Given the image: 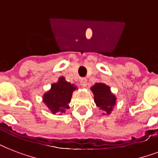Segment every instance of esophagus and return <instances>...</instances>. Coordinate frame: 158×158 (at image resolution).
I'll list each match as a JSON object with an SVG mask.
<instances>
[{"mask_svg": "<svg viewBox=\"0 0 158 158\" xmlns=\"http://www.w3.org/2000/svg\"><path fill=\"white\" fill-rule=\"evenodd\" d=\"M80 84L82 85V87H86L87 86V79L83 78V79H80Z\"/></svg>", "mask_w": 158, "mask_h": 158, "instance_id": "esophagus-1", "label": "esophagus"}]
</instances>
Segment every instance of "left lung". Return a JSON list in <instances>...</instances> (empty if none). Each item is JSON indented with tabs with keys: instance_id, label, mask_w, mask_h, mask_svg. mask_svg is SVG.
I'll list each match as a JSON object with an SVG mask.
<instances>
[{
	"instance_id": "1",
	"label": "left lung",
	"mask_w": 158,
	"mask_h": 158,
	"mask_svg": "<svg viewBox=\"0 0 158 158\" xmlns=\"http://www.w3.org/2000/svg\"><path fill=\"white\" fill-rule=\"evenodd\" d=\"M91 90L94 95V102L97 106L109 115L116 103V98L110 92V87L103 83H96L92 87Z\"/></svg>"
}]
</instances>
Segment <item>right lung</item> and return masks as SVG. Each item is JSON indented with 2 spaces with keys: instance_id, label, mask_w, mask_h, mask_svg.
<instances>
[{
  "instance_id": "add662e5",
  "label": "right lung",
  "mask_w": 158,
  "mask_h": 158,
  "mask_svg": "<svg viewBox=\"0 0 158 158\" xmlns=\"http://www.w3.org/2000/svg\"><path fill=\"white\" fill-rule=\"evenodd\" d=\"M76 89L74 84L65 81L64 77H60L57 83L52 84L50 90L44 94L43 101L53 114H61L69 109L72 94Z\"/></svg>"
}]
</instances>
